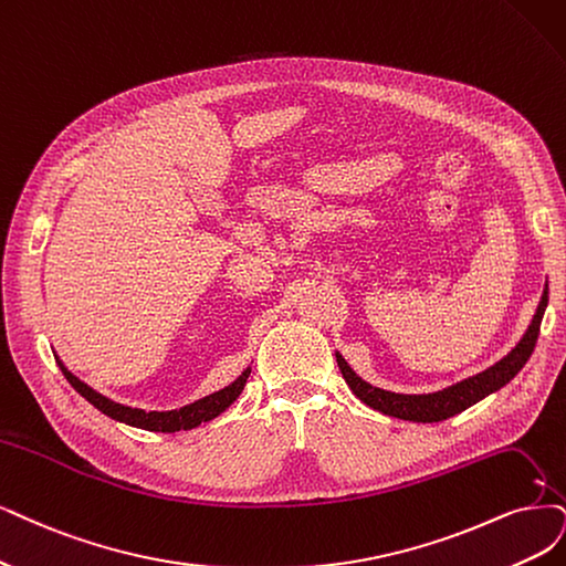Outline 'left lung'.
<instances>
[{
  "label": "left lung",
  "mask_w": 566,
  "mask_h": 566,
  "mask_svg": "<svg viewBox=\"0 0 566 566\" xmlns=\"http://www.w3.org/2000/svg\"><path fill=\"white\" fill-rule=\"evenodd\" d=\"M548 307V284L543 289L541 303L536 307V315L527 328L522 340L506 354L504 359L490 366L488 370L473 375V378H467L462 382H457L452 387H446L441 391L433 394H394L380 387H373L366 380H361L357 373L349 368V364L343 359V354L336 352V361L340 366V373L349 389L354 391L359 401L370 406L373 410H380L385 415L399 417V420L408 422H443L448 417H454L457 412H462L471 408L473 403L483 401L485 396L499 391L504 385H509L515 375L522 370V366L527 364L532 357V352L536 347V338L541 331V319L543 312Z\"/></svg>",
  "instance_id": "1"
}]
</instances>
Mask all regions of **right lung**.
<instances>
[{
  "instance_id": "right-lung-1",
  "label": "right lung",
  "mask_w": 566,
  "mask_h": 566,
  "mask_svg": "<svg viewBox=\"0 0 566 566\" xmlns=\"http://www.w3.org/2000/svg\"><path fill=\"white\" fill-rule=\"evenodd\" d=\"M55 361H57L60 370L65 373L67 382L83 396V399L93 403L99 412L112 417V420H116V422L130 424V427H137V429H146V431H163V433L188 431V429H196L202 422L214 420V417H219L242 394L249 373H251V368H247L235 382H230L228 387L205 396V399L188 403L184 408H177V410H142V408H130V406H123V403H116V401L107 399V396H102L99 391H95L86 382H81L76 375L70 373L67 366L62 364L57 357H55Z\"/></svg>"
}]
</instances>
